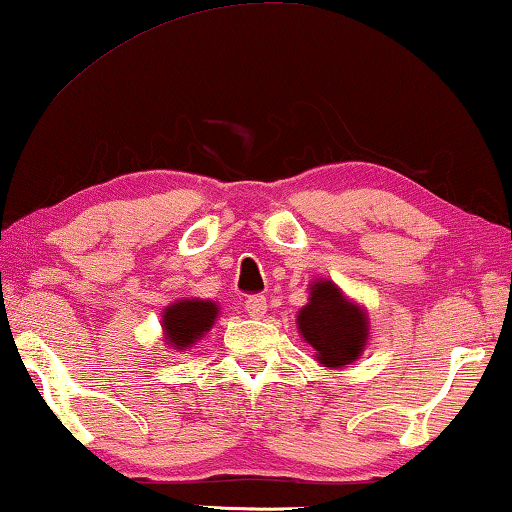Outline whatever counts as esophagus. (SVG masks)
<instances>
[{
  "label": "esophagus",
  "mask_w": 512,
  "mask_h": 512,
  "mask_svg": "<svg viewBox=\"0 0 512 512\" xmlns=\"http://www.w3.org/2000/svg\"><path fill=\"white\" fill-rule=\"evenodd\" d=\"M246 314L250 318H262L266 314V298L264 296H250L246 300Z\"/></svg>",
  "instance_id": "1"
}]
</instances>
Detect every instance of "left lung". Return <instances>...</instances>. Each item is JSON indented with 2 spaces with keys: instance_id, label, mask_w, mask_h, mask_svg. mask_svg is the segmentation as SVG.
I'll use <instances>...</instances> for the list:
<instances>
[{
  "instance_id": "obj_1",
  "label": "left lung",
  "mask_w": 512,
  "mask_h": 512,
  "mask_svg": "<svg viewBox=\"0 0 512 512\" xmlns=\"http://www.w3.org/2000/svg\"><path fill=\"white\" fill-rule=\"evenodd\" d=\"M298 329L320 366L343 368L361 357L370 325L366 309L345 298L332 280H316L309 302L298 311Z\"/></svg>"
}]
</instances>
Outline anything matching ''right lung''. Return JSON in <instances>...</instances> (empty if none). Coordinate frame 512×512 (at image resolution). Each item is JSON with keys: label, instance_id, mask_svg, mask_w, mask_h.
Listing matches in <instances>:
<instances>
[{"label": "right lung", "instance_id": "right-lung-1", "mask_svg": "<svg viewBox=\"0 0 512 512\" xmlns=\"http://www.w3.org/2000/svg\"><path fill=\"white\" fill-rule=\"evenodd\" d=\"M219 305L212 300L189 298L178 300L162 311V329L167 345L173 350L192 348L201 336L207 334L214 325Z\"/></svg>", "mask_w": 512, "mask_h": 512}]
</instances>
